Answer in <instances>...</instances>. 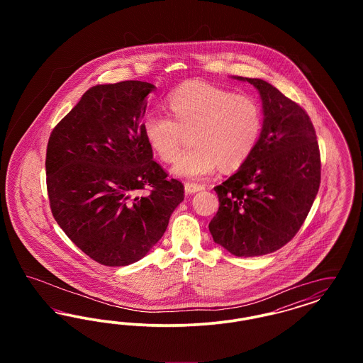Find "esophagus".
Returning a JSON list of instances; mask_svg holds the SVG:
<instances>
[{
	"label": "esophagus",
	"instance_id": "esophagus-1",
	"mask_svg": "<svg viewBox=\"0 0 363 363\" xmlns=\"http://www.w3.org/2000/svg\"><path fill=\"white\" fill-rule=\"evenodd\" d=\"M203 189H204V186H203V185L190 184V182H186V184H185V191H186V194H191V193H196V191H200V190Z\"/></svg>",
	"mask_w": 363,
	"mask_h": 363
}]
</instances>
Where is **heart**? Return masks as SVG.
Instances as JSON below:
<instances>
[{
    "instance_id": "heart-1",
    "label": "heart",
    "mask_w": 363,
    "mask_h": 363,
    "mask_svg": "<svg viewBox=\"0 0 363 363\" xmlns=\"http://www.w3.org/2000/svg\"><path fill=\"white\" fill-rule=\"evenodd\" d=\"M174 118L151 113L144 121V136L156 156L172 163L191 135L193 148L173 167L177 177L201 179L219 166L234 170L255 152L259 144L264 114L259 101L246 94L188 82L169 95Z\"/></svg>"
}]
</instances>
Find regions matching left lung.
Wrapping results in <instances>:
<instances>
[{"instance_id":"1","label":"left lung","mask_w":363,"mask_h":363,"mask_svg":"<svg viewBox=\"0 0 363 363\" xmlns=\"http://www.w3.org/2000/svg\"><path fill=\"white\" fill-rule=\"evenodd\" d=\"M264 128L255 152L215 186L219 209L209 223L216 243L238 257L272 253L303 225L321 181L315 130L306 111L261 79Z\"/></svg>"}]
</instances>
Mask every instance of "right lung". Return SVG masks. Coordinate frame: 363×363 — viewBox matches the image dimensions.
Wrapping results in <instances>:
<instances>
[{"mask_svg": "<svg viewBox=\"0 0 363 363\" xmlns=\"http://www.w3.org/2000/svg\"><path fill=\"white\" fill-rule=\"evenodd\" d=\"M155 88L138 80L89 88L48 143L52 216L80 250L107 267L143 259L184 200L182 182L152 160L144 136L145 99ZM145 189L150 193L138 196Z\"/></svg>", "mask_w": 363, "mask_h": 363, "instance_id": "1", "label": "right lung"}]
</instances>
